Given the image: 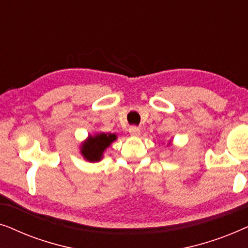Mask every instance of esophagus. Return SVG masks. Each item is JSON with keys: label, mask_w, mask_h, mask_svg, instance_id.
<instances>
[{"label": "esophagus", "mask_w": 248, "mask_h": 248, "mask_svg": "<svg viewBox=\"0 0 248 248\" xmlns=\"http://www.w3.org/2000/svg\"><path fill=\"white\" fill-rule=\"evenodd\" d=\"M128 132H130V134L133 135V137H138V135L140 134V127L133 125V126H130V128H128Z\"/></svg>", "instance_id": "1"}]
</instances>
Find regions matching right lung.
<instances>
[{
	"label": "right lung",
	"mask_w": 248,
	"mask_h": 248,
	"mask_svg": "<svg viewBox=\"0 0 248 248\" xmlns=\"http://www.w3.org/2000/svg\"><path fill=\"white\" fill-rule=\"evenodd\" d=\"M116 139L115 134H98L96 137H89V140L82 145V155L90 161H98L105 149Z\"/></svg>",
	"instance_id": "obj_1"
}]
</instances>
